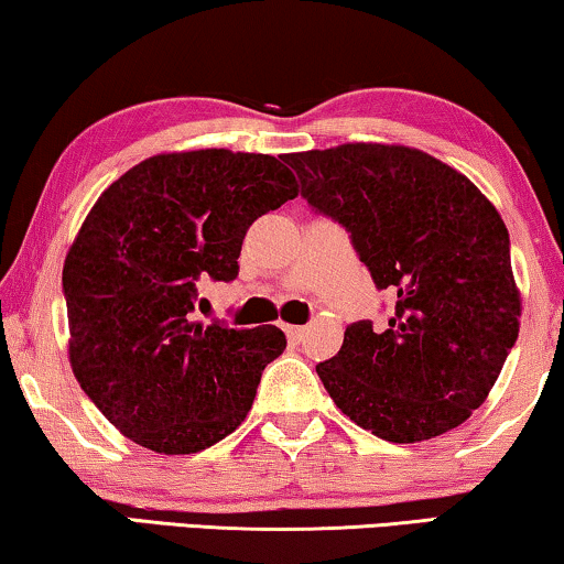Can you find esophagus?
<instances>
[{
  "instance_id": "1",
  "label": "esophagus",
  "mask_w": 564,
  "mask_h": 564,
  "mask_svg": "<svg viewBox=\"0 0 564 564\" xmlns=\"http://www.w3.org/2000/svg\"><path fill=\"white\" fill-rule=\"evenodd\" d=\"M284 333H288V340L295 343V346L305 338V328H300V325H284Z\"/></svg>"
}]
</instances>
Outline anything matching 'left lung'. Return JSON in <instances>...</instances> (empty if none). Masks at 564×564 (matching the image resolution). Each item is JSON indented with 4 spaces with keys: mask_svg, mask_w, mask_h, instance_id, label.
<instances>
[{
    "mask_svg": "<svg viewBox=\"0 0 564 564\" xmlns=\"http://www.w3.org/2000/svg\"><path fill=\"white\" fill-rule=\"evenodd\" d=\"M315 214L350 234L383 328L350 323L315 371L338 410L389 443H422L486 402L519 336L521 302L499 210L458 170L394 144H340L282 158Z\"/></svg>",
    "mask_w": 564,
    "mask_h": 564,
    "instance_id": "1",
    "label": "left lung"
}]
</instances>
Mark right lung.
I'll list each match as a JSON object with an SVG mask.
<instances>
[{
    "instance_id": "right-lung-1",
    "label": "right lung",
    "mask_w": 564,
    "mask_h": 564,
    "mask_svg": "<svg viewBox=\"0 0 564 564\" xmlns=\"http://www.w3.org/2000/svg\"><path fill=\"white\" fill-rule=\"evenodd\" d=\"M297 195L269 154H158L96 200L63 267L70 366L121 435L154 453L206 451L239 427L288 340L195 323L198 282L239 274L243 236Z\"/></svg>"
}]
</instances>
